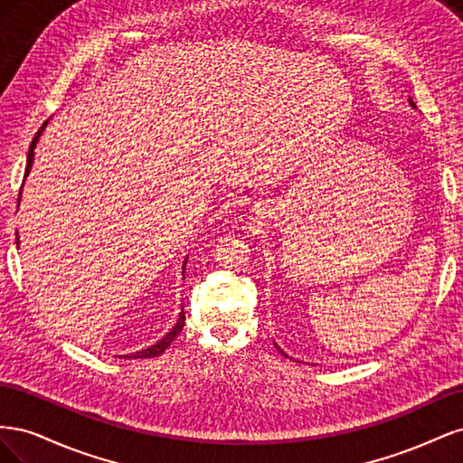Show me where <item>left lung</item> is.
Wrapping results in <instances>:
<instances>
[{"label": "left lung", "instance_id": "obj_1", "mask_svg": "<svg viewBox=\"0 0 463 463\" xmlns=\"http://www.w3.org/2000/svg\"><path fill=\"white\" fill-rule=\"evenodd\" d=\"M411 104H413V102H411Z\"/></svg>", "mask_w": 463, "mask_h": 463}]
</instances>
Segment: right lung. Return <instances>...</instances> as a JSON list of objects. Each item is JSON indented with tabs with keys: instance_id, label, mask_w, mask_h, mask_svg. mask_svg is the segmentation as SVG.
<instances>
[{
	"instance_id": "right-lung-1",
	"label": "right lung",
	"mask_w": 463,
	"mask_h": 463,
	"mask_svg": "<svg viewBox=\"0 0 463 463\" xmlns=\"http://www.w3.org/2000/svg\"><path fill=\"white\" fill-rule=\"evenodd\" d=\"M48 123V121H46ZM46 123L42 125V128L38 129V133L34 135V138H33V143H31V148H29V158H26V170H24V177L29 175V172H31V167H33V160H34V148H36V143H38V138H40V135H42V131H44V128H46ZM184 325H185V311H181L179 313V320H177V325L167 332L164 338L156 344V345H150L148 349H143V352H137V354H131V355H123V359H148V357H158L160 354H164V349L170 345L177 335H179V332L184 330Z\"/></svg>"
}]
</instances>
